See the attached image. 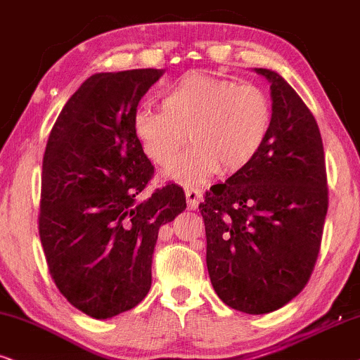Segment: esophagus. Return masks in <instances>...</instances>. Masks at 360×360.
Segmentation results:
<instances>
[{"instance_id": "34e87169", "label": "esophagus", "mask_w": 360, "mask_h": 360, "mask_svg": "<svg viewBox=\"0 0 360 360\" xmlns=\"http://www.w3.org/2000/svg\"><path fill=\"white\" fill-rule=\"evenodd\" d=\"M186 199H188V207L189 209H195L198 207L199 201L202 199V193L195 188H188L186 189Z\"/></svg>"}]
</instances>
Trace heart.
Returning a JSON list of instances; mask_svg holds the SVG:
<instances>
[{
	"label": "heart",
	"mask_w": 360,
	"mask_h": 360,
	"mask_svg": "<svg viewBox=\"0 0 360 360\" xmlns=\"http://www.w3.org/2000/svg\"><path fill=\"white\" fill-rule=\"evenodd\" d=\"M133 129L144 154L162 167L177 158L188 134L193 148L169 176L199 184L217 169L240 171L257 158L272 129V103L256 84L193 71L161 91V108H139Z\"/></svg>",
	"instance_id": "b5f03b06"
}]
</instances>
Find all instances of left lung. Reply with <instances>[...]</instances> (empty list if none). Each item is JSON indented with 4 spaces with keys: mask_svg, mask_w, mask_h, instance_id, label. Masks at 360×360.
<instances>
[{
    "mask_svg": "<svg viewBox=\"0 0 360 360\" xmlns=\"http://www.w3.org/2000/svg\"><path fill=\"white\" fill-rule=\"evenodd\" d=\"M269 79L272 129L257 158L199 204L212 288L245 314L277 311L306 288L321 251L329 188L319 126L284 78Z\"/></svg>",
    "mask_w": 360,
    "mask_h": 360,
    "instance_id": "left-lung-1",
    "label": "left lung"
}]
</instances>
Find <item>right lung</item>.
<instances>
[{
  "mask_svg": "<svg viewBox=\"0 0 360 360\" xmlns=\"http://www.w3.org/2000/svg\"><path fill=\"white\" fill-rule=\"evenodd\" d=\"M162 70L99 72L59 112L43 156L38 227L54 284L94 319L129 311L151 289L159 227L186 209L167 183L139 201L154 176L133 129L141 98Z\"/></svg>",
  "mask_w": 360,
  "mask_h": 360,
  "instance_id": "add662e5",
  "label": "right lung"
}]
</instances>
